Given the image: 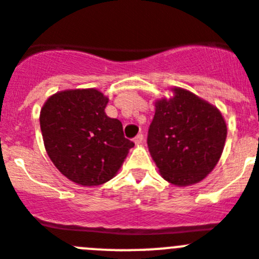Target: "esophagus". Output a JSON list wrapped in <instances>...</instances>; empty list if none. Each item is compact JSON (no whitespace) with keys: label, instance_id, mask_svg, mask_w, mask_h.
<instances>
[{"label":"esophagus","instance_id":"34e87169","mask_svg":"<svg viewBox=\"0 0 259 259\" xmlns=\"http://www.w3.org/2000/svg\"><path fill=\"white\" fill-rule=\"evenodd\" d=\"M143 140H144V137H143V134H138L137 137L134 138V143L137 145H140L143 143Z\"/></svg>","mask_w":259,"mask_h":259}]
</instances>
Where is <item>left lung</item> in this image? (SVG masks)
Returning <instances> with one entry per match:
<instances>
[{"label": "left lung", "instance_id": "1", "mask_svg": "<svg viewBox=\"0 0 259 259\" xmlns=\"http://www.w3.org/2000/svg\"><path fill=\"white\" fill-rule=\"evenodd\" d=\"M155 100L148 148L160 176L175 186L204 180L215 168L227 139V122L212 104L181 87Z\"/></svg>", "mask_w": 259, "mask_h": 259}]
</instances>
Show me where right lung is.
Returning <instances> with one entry per match:
<instances>
[{
    "label": "right lung",
    "mask_w": 259,
    "mask_h": 259,
    "mask_svg": "<svg viewBox=\"0 0 259 259\" xmlns=\"http://www.w3.org/2000/svg\"><path fill=\"white\" fill-rule=\"evenodd\" d=\"M107 102L96 89L64 90L48 97L40 110L50 160L63 176L84 187L114 178L134 147L124 137L121 121L106 115Z\"/></svg>",
    "instance_id": "obj_1"
}]
</instances>
